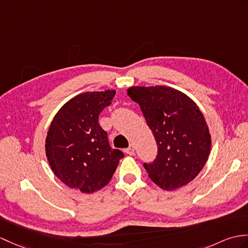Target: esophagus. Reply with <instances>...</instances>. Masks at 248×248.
Returning <instances> with one entry per match:
<instances>
[{
    "label": "esophagus",
    "instance_id": "1",
    "mask_svg": "<svg viewBox=\"0 0 248 248\" xmlns=\"http://www.w3.org/2000/svg\"><path fill=\"white\" fill-rule=\"evenodd\" d=\"M134 150H135V149H134V146L133 145H130L128 148H126L125 149V153L126 154H129V155H133L134 154Z\"/></svg>",
    "mask_w": 248,
    "mask_h": 248
}]
</instances>
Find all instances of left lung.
Returning <instances> with one entry per match:
<instances>
[{
  "label": "left lung",
  "mask_w": 248,
  "mask_h": 248,
  "mask_svg": "<svg viewBox=\"0 0 248 248\" xmlns=\"http://www.w3.org/2000/svg\"><path fill=\"white\" fill-rule=\"evenodd\" d=\"M128 95L137 102L157 145L152 163H143L151 181L165 190L187 185L203 169L211 140L202 112L193 100L168 86H132Z\"/></svg>",
  "instance_id": "obj_1"
}]
</instances>
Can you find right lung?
I'll list each match as a JSON object with an SVG mask.
<instances>
[{
  "mask_svg": "<svg viewBox=\"0 0 248 248\" xmlns=\"http://www.w3.org/2000/svg\"><path fill=\"white\" fill-rule=\"evenodd\" d=\"M115 91L86 92L56 114L45 150L55 175L68 187L92 193L108 185L124 154L112 149L98 117L112 103Z\"/></svg>",
  "mask_w": 248,
  "mask_h": 248,
  "instance_id": "right-lung-1",
  "label": "right lung"
}]
</instances>
